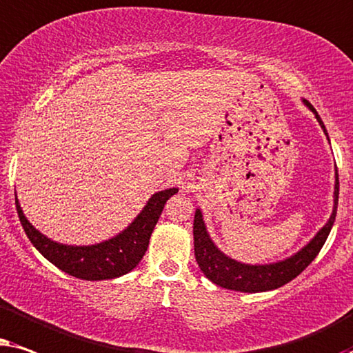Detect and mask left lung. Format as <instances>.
Segmentation results:
<instances>
[{
  "instance_id": "1",
  "label": "left lung",
  "mask_w": 353,
  "mask_h": 353,
  "mask_svg": "<svg viewBox=\"0 0 353 353\" xmlns=\"http://www.w3.org/2000/svg\"><path fill=\"white\" fill-rule=\"evenodd\" d=\"M307 106L314 112L316 119L324 132L321 117L316 110L305 100ZM327 135V134H326ZM337 201H339V174L336 172V189H334V210L327 224L319 231L307 247H303L297 255L288 258V260L274 263V265H243L236 260H231L219 252L206 232L203 218L200 210H196L194 219V243H195V258L200 270L211 283L229 290H239V292H265V290L278 289L281 285L290 283L297 278L305 268L312 263L321 250L327 236H330L332 224H334L337 213Z\"/></svg>"
}]
</instances>
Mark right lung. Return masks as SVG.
Masks as SVG:
<instances>
[{"label":"right lung","mask_w":353,"mask_h":353,"mask_svg":"<svg viewBox=\"0 0 353 353\" xmlns=\"http://www.w3.org/2000/svg\"><path fill=\"white\" fill-rule=\"evenodd\" d=\"M174 194H177V189H168L154 194L142 213L137 216V219L124 232L114 239L90 247H70L50 241L27 221L17 199L16 208L27 237L46 260L74 278L103 281L128 274L139 265L147 252L150 236L158 223L164 203Z\"/></svg>","instance_id":"1"}]
</instances>
